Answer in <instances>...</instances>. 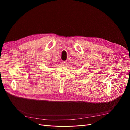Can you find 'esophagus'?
<instances>
[{
    "mask_svg": "<svg viewBox=\"0 0 130 130\" xmlns=\"http://www.w3.org/2000/svg\"><path fill=\"white\" fill-rule=\"evenodd\" d=\"M67 64V63L66 61H63L62 62H61V65H66Z\"/></svg>",
    "mask_w": 130,
    "mask_h": 130,
    "instance_id": "obj_1",
    "label": "esophagus"
}]
</instances>
